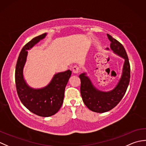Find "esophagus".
<instances>
[{
	"label": "esophagus",
	"mask_w": 146,
	"mask_h": 146,
	"mask_svg": "<svg viewBox=\"0 0 146 146\" xmlns=\"http://www.w3.org/2000/svg\"><path fill=\"white\" fill-rule=\"evenodd\" d=\"M73 73L75 74H78L79 73V68L78 66H74L72 68Z\"/></svg>",
	"instance_id": "obj_1"
}]
</instances>
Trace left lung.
Here are the masks:
<instances>
[{
    "mask_svg": "<svg viewBox=\"0 0 146 146\" xmlns=\"http://www.w3.org/2000/svg\"><path fill=\"white\" fill-rule=\"evenodd\" d=\"M111 41L110 49L114 54L124 60L122 75L115 88L110 91L104 92L97 89L93 84L87 73L80 74V92L82 100L90 110L97 113H104L112 109L122 100L125 95L130 81V64L127 54L122 44L107 34ZM107 50L109 49L107 48Z\"/></svg>",
    "mask_w": 146,
    "mask_h": 146,
    "instance_id": "8db88e82",
    "label": "left lung"
}]
</instances>
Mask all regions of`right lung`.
<instances>
[{
    "label": "right lung",
    "instance_id": "1",
    "mask_svg": "<svg viewBox=\"0 0 146 146\" xmlns=\"http://www.w3.org/2000/svg\"><path fill=\"white\" fill-rule=\"evenodd\" d=\"M47 35L44 33L35 37L24 46L17 59L15 73L17 92L22 103L33 113L44 117L53 115L60 110L63 102L65 87L71 75L70 70L56 73L47 85L40 88H32L27 83L24 76V68L27 51L44 39Z\"/></svg>",
    "mask_w": 146,
    "mask_h": 146
}]
</instances>
